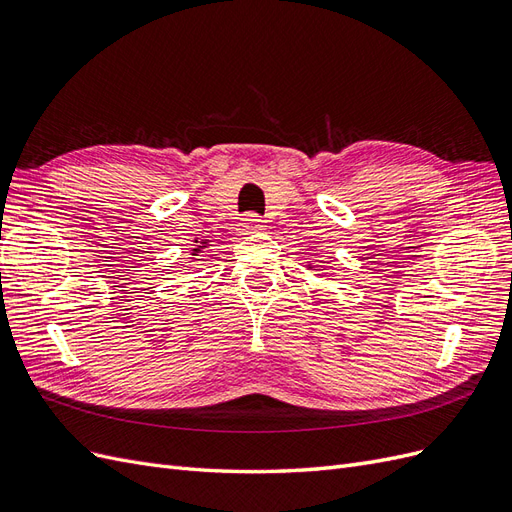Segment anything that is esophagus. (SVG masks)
I'll return each mask as SVG.
<instances>
[{
  "mask_svg": "<svg viewBox=\"0 0 512 512\" xmlns=\"http://www.w3.org/2000/svg\"><path fill=\"white\" fill-rule=\"evenodd\" d=\"M262 222H265V220H262L258 213H247V215H243V218H241V230L243 232L262 230V228H265V224H262Z\"/></svg>",
  "mask_w": 512,
  "mask_h": 512,
  "instance_id": "esophagus-1",
  "label": "esophagus"
}]
</instances>
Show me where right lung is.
<instances>
[{
	"label": "right lung",
	"mask_w": 512,
	"mask_h": 512,
	"mask_svg": "<svg viewBox=\"0 0 512 512\" xmlns=\"http://www.w3.org/2000/svg\"><path fill=\"white\" fill-rule=\"evenodd\" d=\"M194 252H198V250H194Z\"/></svg>",
	"instance_id": "add662e5"
}]
</instances>
